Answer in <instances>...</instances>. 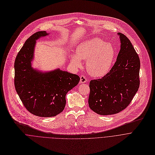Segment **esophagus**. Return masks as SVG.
I'll list each match as a JSON object with an SVG mask.
<instances>
[{
    "mask_svg": "<svg viewBox=\"0 0 155 155\" xmlns=\"http://www.w3.org/2000/svg\"><path fill=\"white\" fill-rule=\"evenodd\" d=\"M87 79H86V77L84 75H81L80 76V83H85Z\"/></svg>",
    "mask_w": 155,
    "mask_h": 155,
    "instance_id": "esophagus-1",
    "label": "esophagus"
}]
</instances>
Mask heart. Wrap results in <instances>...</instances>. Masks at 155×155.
Segmentation results:
<instances>
[{
	"label": "heart",
	"instance_id": "1",
	"mask_svg": "<svg viewBox=\"0 0 155 155\" xmlns=\"http://www.w3.org/2000/svg\"><path fill=\"white\" fill-rule=\"evenodd\" d=\"M115 57L114 47L99 38L87 40L77 47L76 54L71 56V62L76 67L81 59L86 60V69L91 75L101 77L110 69Z\"/></svg>",
	"mask_w": 155,
	"mask_h": 155
}]
</instances>
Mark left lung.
Masks as SVG:
<instances>
[{
	"mask_svg": "<svg viewBox=\"0 0 155 155\" xmlns=\"http://www.w3.org/2000/svg\"><path fill=\"white\" fill-rule=\"evenodd\" d=\"M121 48L112 69L102 78L90 82V108L101 115L120 112L130 103L139 85L140 62L129 38L118 33Z\"/></svg>",
	"mask_w": 155,
	"mask_h": 155,
	"instance_id": "1",
	"label": "left lung"
}]
</instances>
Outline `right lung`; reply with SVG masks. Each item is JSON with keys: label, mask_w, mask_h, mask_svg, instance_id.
<instances>
[{"label": "right lung", "mask_w": 155, "mask_h": 155, "mask_svg": "<svg viewBox=\"0 0 155 155\" xmlns=\"http://www.w3.org/2000/svg\"><path fill=\"white\" fill-rule=\"evenodd\" d=\"M46 31L37 32L25 43L15 61V86L25 108L40 117H52L65 108V95L78 84L80 77L56 69L41 73L31 67L35 40L46 36Z\"/></svg>", "instance_id": "1"}]
</instances>
